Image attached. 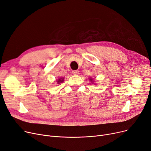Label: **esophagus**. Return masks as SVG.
I'll return each mask as SVG.
<instances>
[{
  "label": "esophagus",
  "instance_id": "esophagus-1",
  "mask_svg": "<svg viewBox=\"0 0 151 151\" xmlns=\"http://www.w3.org/2000/svg\"><path fill=\"white\" fill-rule=\"evenodd\" d=\"M73 74L74 75H78V74H79V70H73Z\"/></svg>",
  "mask_w": 151,
  "mask_h": 151
}]
</instances>
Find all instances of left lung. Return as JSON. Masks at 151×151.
<instances>
[{
    "instance_id": "left-lung-1",
    "label": "left lung",
    "mask_w": 151,
    "mask_h": 151,
    "mask_svg": "<svg viewBox=\"0 0 151 151\" xmlns=\"http://www.w3.org/2000/svg\"><path fill=\"white\" fill-rule=\"evenodd\" d=\"M90 80H91V82H93V81H92V80H91V78H90Z\"/></svg>"
}]
</instances>
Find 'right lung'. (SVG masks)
Returning a JSON list of instances; mask_svg holds the SVG:
<instances>
[{
	"label": "right lung",
	"instance_id": "obj_1",
	"mask_svg": "<svg viewBox=\"0 0 151 151\" xmlns=\"http://www.w3.org/2000/svg\"><path fill=\"white\" fill-rule=\"evenodd\" d=\"M63 81H64V78H59L58 81V83H61V82H63Z\"/></svg>",
	"mask_w": 151,
	"mask_h": 151
}]
</instances>
